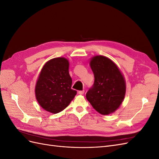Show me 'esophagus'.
<instances>
[{
	"instance_id": "esophagus-1",
	"label": "esophagus",
	"mask_w": 159,
	"mask_h": 159,
	"mask_svg": "<svg viewBox=\"0 0 159 159\" xmlns=\"http://www.w3.org/2000/svg\"><path fill=\"white\" fill-rule=\"evenodd\" d=\"M84 92H85V91H84V90H82V91H78V93H79L80 95H83V94L84 93Z\"/></svg>"
}]
</instances>
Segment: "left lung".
I'll return each mask as SVG.
<instances>
[{"label":"left lung","mask_w":159,"mask_h":159,"mask_svg":"<svg viewBox=\"0 0 159 159\" xmlns=\"http://www.w3.org/2000/svg\"><path fill=\"white\" fill-rule=\"evenodd\" d=\"M89 65L94 74V84L86 98L98 113L107 115L121 105L126 93V82L118 66L108 57L95 56Z\"/></svg>","instance_id":"left-lung-1"}]
</instances>
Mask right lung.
Wrapping results in <instances>:
<instances>
[{
	"mask_svg": "<svg viewBox=\"0 0 159 159\" xmlns=\"http://www.w3.org/2000/svg\"><path fill=\"white\" fill-rule=\"evenodd\" d=\"M69 61L63 57L48 61L42 67L35 86L38 103L52 113L61 112L68 106L77 93L71 88Z\"/></svg>",
	"mask_w": 159,
	"mask_h": 159,
	"instance_id": "right-lung-1",
	"label": "right lung"
}]
</instances>
